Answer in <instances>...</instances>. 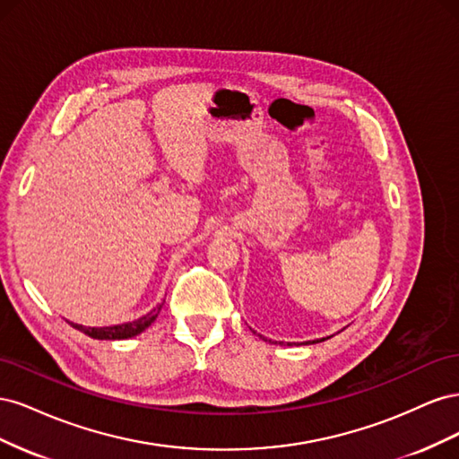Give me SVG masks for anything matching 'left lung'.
I'll list each match as a JSON object with an SVG mask.
<instances>
[{
  "instance_id": "left-lung-1",
  "label": "left lung",
  "mask_w": 459,
  "mask_h": 459,
  "mask_svg": "<svg viewBox=\"0 0 459 459\" xmlns=\"http://www.w3.org/2000/svg\"><path fill=\"white\" fill-rule=\"evenodd\" d=\"M258 337H262V335H258ZM264 341H270V339H266V337H262ZM325 339H329V337H325ZM325 339H317V341H307V342H302V344H314V342H322V341H325ZM270 342H275L277 344V341H270ZM280 344H283V342H280ZM289 346H290V342H287ZM299 346V344H297Z\"/></svg>"
}]
</instances>
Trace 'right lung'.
<instances>
[{
  "label": "right lung",
  "mask_w": 459,
  "mask_h": 459,
  "mask_svg": "<svg viewBox=\"0 0 459 459\" xmlns=\"http://www.w3.org/2000/svg\"><path fill=\"white\" fill-rule=\"evenodd\" d=\"M162 304H164V302L157 304V307L152 308L149 314L134 319V322L118 324V325H108V327H86V325L73 324V322H68V324H71L74 329H78V331H82V333H86V335L91 337V339H100V341H122V339H132V337H135V335H140L142 331H145L152 322H155L159 312H160V308H162Z\"/></svg>",
  "instance_id": "obj_1"
}]
</instances>
